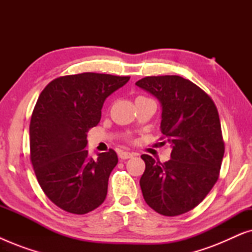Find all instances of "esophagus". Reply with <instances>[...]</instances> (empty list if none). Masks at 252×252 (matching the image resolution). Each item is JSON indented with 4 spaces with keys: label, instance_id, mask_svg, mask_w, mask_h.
Masks as SVG:
<instances>
[{
    "label": "esophagus",
    "instance_id": "obj_1",
    "mask_svg": "<svg viewBox=\"0 0 252 252\" xmlns=\"http://www.w3.org/2000/svg\"><path fill=\"white\" fill-rule=\"evenodd\" d=\"M133 156H135V154L133 153H127V151H123V153L119 154V158L122 160H125V159H128V158H132Z\"/></svg>",
    "mask_w": 252,
    "mask_h": 252
}]
</instances>
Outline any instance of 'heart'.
I'll use <instances>...</instances> for the list:
<instances>
[{
  "label": "heart",
  "instance_id": "1",
  "mask_svg": "<svg viewBox=\"0 0 252 252\" xmlns=\"http://www.w3.org/2000/svg\"><path fill=\"white\" fill-rule=\"evenodd\" d=\"M137 98H146V97H143V96H139V97Z\"/></svg>",
  "mask_w": 252,
  "mask_h": 252
}]
</instances>
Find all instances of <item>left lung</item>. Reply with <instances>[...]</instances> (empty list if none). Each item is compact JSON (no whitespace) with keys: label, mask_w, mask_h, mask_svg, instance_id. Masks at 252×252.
Listing matches in <instances>:
<instances>
[{"label":"left lung","mask_w":252,"mask_h":252,"mask_svg":"<svg viewBox=\"0 0 252 252\" xmlns=\"http://www.w3.org/2000/svg\"><path fill=\"white\" fill-rule=\"evenodd\" d=\"M135 85L160 102L161 139L172 148L165 163L141 156L143 198L159 215H182L197 206L219 178L225 143L218 110L203 89L179 75L146 77Z\"/></svg>","instance_id":"8db88e82"}]
</instances>
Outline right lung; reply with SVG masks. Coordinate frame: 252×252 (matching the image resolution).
Returning <instances> with one entry per match:
<instances>
[{"mask_svg": "<svg viewBox=\"0 0 252 252\" xmlns=\"http://www.w3.org/2000/svg\"><path fill=\"white\" fill-rule=\"evenodd\" d=\"M129 77L93 73L54 79L41 93L30 124L31 161L47 197L64 211L85 215L108 192L116 151L89 156L87 133L101 120L103 103Z\"/></svg>", "mask_w": 252, "mask_h": 252, "instance_id": "1", "label": "right lung"}]
</instances>
